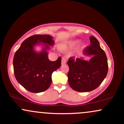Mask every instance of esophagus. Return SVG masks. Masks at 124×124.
<instances>
[{"instance_id":"1","label":"esophagus","mask_w":124,"mask_h":124,"mask_svg":"<svg viewBox=\"0 0 124 124\" xmlns=\"http://www.w3.org/2000/svg\"><path fill=\"white\" fill-rule=\"evenodd\" d=\"M66 63V59H65V58H63L62 59V61H61V63H62V65H64V64H65Z\"/></svg>"}]
</instances>
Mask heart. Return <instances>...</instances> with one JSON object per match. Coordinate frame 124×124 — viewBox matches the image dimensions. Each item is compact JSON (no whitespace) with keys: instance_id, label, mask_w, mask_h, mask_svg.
<instances>
[{"instance_id":"heart-1","label":"heart","mask_w":124,"mask_h":124,"mask_svg":"<svg viewBox=\"0 0 124 124\" xmlns=\"http://www.w3.org/2000/svg\"><path fill=\"white\" fill-rule=\"evenodd\" d=\"M80 42V40L79 39H73V40H71L67 43L66 45H65L62 47L63 49H71V48H73L76 46L77 45L79 44V42ZM85 48V44H82L80 46L81 49H83Z\"/></svg>"}]
</instances>
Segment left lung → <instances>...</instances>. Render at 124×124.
<instances>
[{"mask_svg":"<svg viewBox=\"0 0 124 124\" xmlns=\"http://www.w3.org/2000/svg\"><path fill=\"white\" fill-rule=\"evenodd\" d=\"M90 45L83 51L85 56H91L89 61L83 58H69L68 83L70 87L79 92H88L97 88L107 75V58L99 41L94 37H90Z\"/></svg>","mask_w":124,"mask_h":124,"instance_id":"obj_1","label":"left lung"}]
</instances>
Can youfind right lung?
I'll use <instances>...</instances> for the list:
<instances>
[{"label": "right lung", "mask_w": 124, "mask_h": 124, "mask_svg": "<svg viewBox=\"0 0 124 124\" xmlns=\"http://www.w3.org/2000/svg\"><path fill=\"white\" fill-rule=\"evenodd\" d=\"M49 35H34L25 39L16 52L13 58L14 73L17 82L32 93L46 90L52 83V73L61 65V58L49 61L48 50L54 45ZM41 45L43 48L37 52L34 47Z\"/></svg>", "instance_id": "obj_1"}]
</instances>
